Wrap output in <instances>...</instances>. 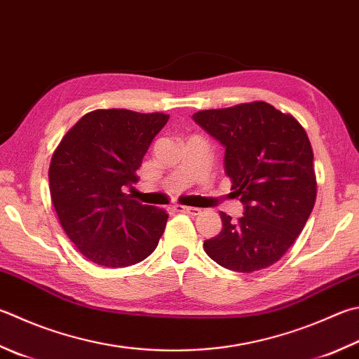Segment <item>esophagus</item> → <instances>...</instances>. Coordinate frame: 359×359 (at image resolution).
<instances>
[{
	"label": "esophagus",
	"mask_w": 359,
	"mask_h": 359,
	"mask_svg": "<svg viewBox=\"0 0 359 359\" xmlns=\"http://www.w3.org/2000/svg\"><path fill=\"white\" fill-rule=\"evenodd\" d=\"M173 209L177 212H181V214H189V215H198L201 211L198 208H192V206H181V205H177L173 206Z\"/></svg>",
	"instance_id": "esophagus-1"
}]
</instances>
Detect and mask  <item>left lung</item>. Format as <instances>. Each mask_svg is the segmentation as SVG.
<instances>
[{
  "label": "left lung",
  "mask_w": 359,
  "mask_h": 359,
  "mask_svg": "<svg viewBox=\"0 0 359 359\" xmlns=\"http://www.w3.org/2000/svg\"><path fill=\"white\" fill-rule=\"evenodd\" d=\"M225 147V173L243 215L220 212L222 231L203 248L219 266L252 273L281 259L305 228L317 182L306 131L290 114L264 101L194 114Z\"/></svg>",
  "instance_id": "1"
}]
</instances>
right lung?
Returning a JSON list of instances; mask_svg holds the SVG:
<instances>
[{
  "mask_svg": "<svg viewBox=\"0 0 359 359\" xmlns=\"http://www.w3.org/2000/svg\"><path fill=\"white\" fill-rule=\"evenodd\" d=\"M168 116L97 109L81 117L53 153V206L65 234L104 267L144 261L158 247L168 214L123 192L137 182L148 147Z\"/></svg>",
  "mask_w": 359,
  "mask_h": 359,
  "instance_id": "1",
  "label": "right lung"
}]
</instances>
